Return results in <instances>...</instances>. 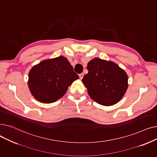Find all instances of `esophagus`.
Wrapping results in <instances>:
<instances>
[{
    "mask_svg": "<svg viewBox=\"0 0 157 157\" xmlns=\"http://www.w3.org/2000/svg\"><path fill=\"white\" fill-rule=\"evenodd\" d=\"M83 76H84V74H83V73H81V74H79V76L80 79H83Z\"/></svg>",
    "mask_w": 157,
    "mask_h": 157,
    "instance_id": "obj_1",
    "label": "esophagus"
}]
</instances>
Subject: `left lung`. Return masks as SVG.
I'll use <instances>...</instances> for the list:
<instances>
[{
	"instance_id": "obj_1",
	"label": "left lung",
	"mask_w": 157,
	"mask_h": 157,
	"mask_svg": "<svg viewBox=\"0 0 157 157\" xmlns=\"http://www.w3.org/2000/svg\"><path fill=\"white\" fill-rule=\"evenodd\" d=\"M87 69L88 73L82 82L94 101L109 106L121 99L128 88V76L124 70L117 63L98 58L88 63Z\"/></svg>"
}]
</instances>
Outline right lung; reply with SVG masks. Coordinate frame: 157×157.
I'll return each mask as SVG.
<instances>
[{
    "instance_id": "obj_1",
    "label": "right lung",
    "mask_w": 157,
    "mask_h": 157,
    "mask_svg": "<svg viewBox=\"0 0 157 157\" xmlns=\"http://www.w3.org/2000/svg\"><path fill=\"white\" fill-rule=\"evenodd\" d=\"M79 76L63 56L47 59L34 65L29 72L28 86L38 101L49 104L59 100Z\"/></svg>"
}]
</instances>
